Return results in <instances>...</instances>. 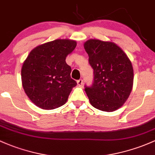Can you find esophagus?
<instances>
[{
	"mask_svg": "<svg viewBox=\"0 0 155 155\" xmlns=\"http://www.w3.org/2000/svg\"><path fill=\"white\" fill-rule=\"evenodd\" d=\"M83 84H84V83H83V80L80 79L77 81V84H78V86H82Z\"/></svg>",
	"mask_w": 155,
	"mask_h": 155,
	"instance_id": "1",
	"label": "esophagus"
}]
</instances>
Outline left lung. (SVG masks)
Returning a JSON list of instances; mask_svg holds the SVG:
<instances>
[{
	"label": "left lung",
	"mask_w": 155,
	"mask_h": 155,
	"mask_svg": "<svg viewBox=\"0 0 155 155\" xmlns=\"http://www.w3.org/2000/svg\"><path fill=\"white\" fill-rule=\"evenodd\" d=\"M93 69V83L85 85L91 106L99 110L114 111L126 102L133 86L134 71L124 51L111 42L91 39L84 44Z\"/></svg>",
	"instance_id": "1"
}]
</instances>
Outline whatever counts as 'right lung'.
Instances as JSON below:
<instances>
[{
  "label": "right lung",
  "mask_w": 155,
  "mask_h": 155,
  "mask_svg": "<svg viewBox=\"0 0 155 155\" xmlns=\"http://www.w3.org/2000/svg\"><path fill=\"white\" fill-rule=\"evenodd\" d=\"M77 43L58 39L37 46L26 58L21 69L22 85L26 95L41 109H54L66 104L73 87L71 69L66 56Z\"/></svg>",
  "instance_id": "1"
}]
</instances>
